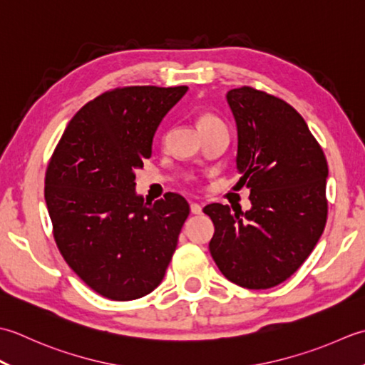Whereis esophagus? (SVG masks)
I'll list each match as a JSON object with an SVG mask.
<instances>
[{"instance_id": "esophagus-1", "label": "esophagus", "mask_w": 365, "mask_h": 365, "mask_svg": "<svg viewBox=\"0 0 365 365\" xmlns=\"http://www.w3.org/2000/svg\"><path fill=\"white\" fill-rule=\"evenodd\" d=\"M190 211H192V214H202L203 206L198 205V203H192L190 205Z\"/></svg>"}]
</instances>
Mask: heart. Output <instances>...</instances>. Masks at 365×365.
<instances>
[{
	"instance_id": "obj_1",
	"label": "heart",
	"mask_w": 365,
	"mask_h": 365,
	"mask_svg": "<svg viewBox=\"0 0 365 365\" xmlns=\"http://www.w3.org/2000/svg\"><path fill=\"white\" fill-rule=\"evenodd\" d=\"M215 123H219V118L214 116V115H203L202 118H200V129H205L207 128V125H212Z\"/></svg>"
}]
</instances>
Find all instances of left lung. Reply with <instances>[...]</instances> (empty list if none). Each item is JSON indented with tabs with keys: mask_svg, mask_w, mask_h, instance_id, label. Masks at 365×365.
Here are the masks:
<instances>
[{
	"mask_svg": "<svg viewBox=\"0 0 365 365\" xmlns=\"http://www.w3.org/2000/svg\"><path fill=\"white\" fill-rule=\"evenodd\" d=\"M237 125V184L250 189V211L203 207L214 224L210 250L224 276L249 289L272 288L299 269L328 219V162L304 118L252 86L227 94Z\"/></svg>",
	"mask_w": 365,
	"mask_h": 365,
	"instance_id": "left-lung-1",
	"label": "left lung"
}]
</instances>
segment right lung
Wrapping results in <instances>:
<instances>
[{"mask_svg":"<svg viewBox=\"0 0 365 365\" xmlns=\"http://www.w3.org/2000/svg\"><path fill=\"white\" fill-rule=\"evenodd\" d=\"M187 86L106 91L69 121L46 172V203L59 254L111 301L158 287L190 212L168 192L154 203L135 195V170L151 158L154 132Z\"/></svg>","mask_w":365,"mask_h":365,"instance_id":"right-lung-1","label":"right lung"}]
</instances>
